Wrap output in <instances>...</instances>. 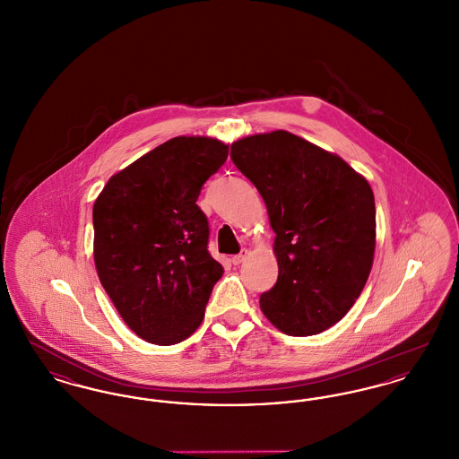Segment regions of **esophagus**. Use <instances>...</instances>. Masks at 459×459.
<instances>
[{
	"mask_svg": "<svg viewBox=\"0 0 459 459\" xmlns=\"http://www.w3.org/2000/svg\"><path fill=\"white\" fill-rule=\"evenodd\" d=\"M247 255H249L247 249H240L239 255H234V256H232V263H234V264H240V263L247 258Z\"/></svg>",
	"mask_w": 459,
	"mask_h": 459,
	"instance_id": "esophagus-1",
	"label": "esophagus"
}]
</instances>
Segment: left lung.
Returning a JSON list of instances; mask_svg holds the SVG:
<instances>
[{"label":"left lung","instance_id":"1","mask_svg":"<svg viewBox=\"0 0 459 459\" xmlns=\"http://www.w3.org/2000/svg\"><path fill=\"white\" fill-rule=\"evenodd\" d=\"M230 158L268 210L279 263L260 296L264 316L305 337L337 324L361 294L375 251L370 184L337 154L290 132L244 137Z\"/></svg>","mask_w":459,"mask_h":459}]
</instances>
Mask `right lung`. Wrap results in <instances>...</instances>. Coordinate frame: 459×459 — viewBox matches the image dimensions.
I'll list each match as a JSON object with an SVG mask.
<instances>
[{"label": "right lung", "mask_w": 459, "mask_h": 459, "mask_svg": "<svg viewBox=\"0 0 459 459\" xmlns=\"http://www.w3.org/2000/svg\"><path fill=\"white\" fill-rule=\"evenodd\" d=\"M227 154L217 139L174 137L113 175L94 203L100 281L148 342L187 339L223 273L208 251L210 225L196 201Z\"/></svg>", "instance_id": "1"}]
</instances>
